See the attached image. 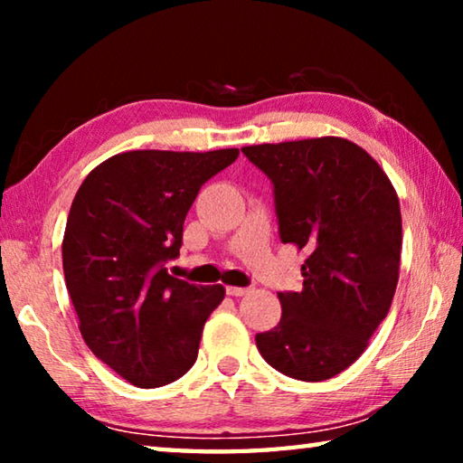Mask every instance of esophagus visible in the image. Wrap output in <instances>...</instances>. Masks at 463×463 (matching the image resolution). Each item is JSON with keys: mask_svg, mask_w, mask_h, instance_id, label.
<instances>
[{"mask_svg": "<svg viewBox=\"0 0 463 463\" xmlns=\"http://www.w3.org/2000/svg\"><path fill=\"white\" fill-rule=\"evenodd\" d=\"M250 292V288H239V286H229L226 288V294L229 296H234V298H239V296H247Z\"/></svg>", "mask_w": 463, "mask_h": 463, "instance_id": "1", "label": "esophagus"}]
</instances>
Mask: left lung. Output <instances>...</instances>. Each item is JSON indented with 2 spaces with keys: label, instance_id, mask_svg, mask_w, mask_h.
Wrapping results in <instances>:
<instances>
[{
  "label": "left lung",
  "instance_id": "8db88e82",
  "mask_svg": "<svg viewBox=\"0 0 463 463\" xmlns=\"http://www.w3.org/2000/svg\"><path fill=\"white\" fill-rule=\"evenodd\" d=\"M241 151L269 177L281 242L310 253L302 289L278 294L281 318L257 333V349L289 378L328 380L364 354L390 310L402 247L398 195L378 163L345 138Z\"/></svg>",
  "mask_w": 463,
  "mask_h": 463
}]
</instances>
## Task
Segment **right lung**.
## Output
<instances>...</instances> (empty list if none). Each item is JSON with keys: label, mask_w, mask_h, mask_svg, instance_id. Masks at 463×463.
I'll list each match as a JSON object with an SVG mask.
<instances>
[{"label": "right lung", "mask_w": 463, "mask_h": 463, "mask_svg": "<svg viewBox=\"0 0 463 463\" xmlns=\"http://www.w3.org/2000/svg\"><path fill=\"white\" fill-rule=\"evenodd\" d=\"M239 148L128 151L109 156L75 194L62 271L93 355L138 388L175 382L198 357L203 323L224 288L169 276L200 187Z\"/></svg>", "instance_id": "1"}]
</instances>
